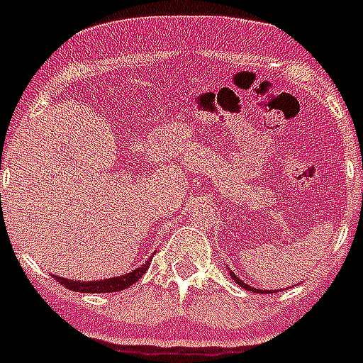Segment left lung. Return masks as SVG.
Returning a JSON list of instances; mask_svg holds the SVG:
<instances>
[{
  "label": "left lung",
  "instance_id": "1",
  "mask_svg": "<svg viewBox=\"0 0 363 363\" xmlns=\"http://www.w3.org/2000/svg\"><path fill=\"white\" fill-rule=\"evenodd\" d=\"M227 269H229V267H227ZM229 275H230V277H233V281H235L236 284H240V286H242V289H246V291H252V292H271V291H257V289H254V286H250V284H246V283H244V281H240V277H236L235 271L229 269Z\"/></svg>",
  "mask_w": 363,
  "mask_h": 363
}]
</instances>
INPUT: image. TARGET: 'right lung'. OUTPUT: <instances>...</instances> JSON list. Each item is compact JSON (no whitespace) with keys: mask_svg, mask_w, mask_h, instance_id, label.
Masks as SVG:
<instances>
[{"mask_svg":"<svg viewBox=\"0 0 363 363\" xmlns=\"http://www.w3.org/2000/svg\"><path fill=\"white\" fill-rule=\"evenodd\" d=\"M150 262H152V257H147L144 265L140 267H136L127 275H117V277H109V279H99V281H72V279H65V277H57L59 283L63 284L65 289L74 292H86V294H92V292H119L125 291L128 286H133L138 279L146 273V269L150 267Z\"/></svg>","mask_w":363,"mask_h":363,"instance_id":"1","label":"right lung"}]
</instances>
